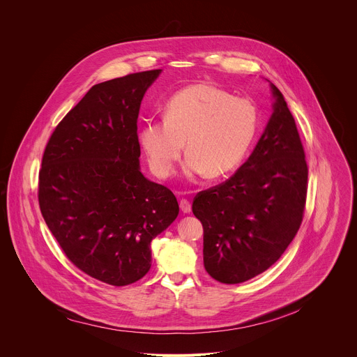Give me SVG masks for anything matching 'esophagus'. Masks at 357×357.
<instances>
[{"label":"esophagus","mask_w":357,"mask_h":357,"mask_svg":"<svg viewBox=\"0 0 357 357\" xmlns=\"http://www.w3.org/2000/svg\"><path fill=\"white\" fill-rule=\"evenodd\" d=\"M179 206H181V211H182L183 213H190V211H192L190 202H189L188 199H185V197H182V199H181V202H179Z\"/></svg>","instance_id":"esophagus-1"}]
</instances>
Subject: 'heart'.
<instances>
[{
  "mask_svg": "<svg viewBox=\"0 0 357 357\" xmlns=\"http://www.w3.org/2000/svg\"><path fill=\"white\" fill-rule=\"evenodd\" d=\"M257 131L259 110L248 98L212 84H195L169 98L164 119L144 121L139 142L158 178L174 172L185 145L189 178H220L241 164Z\"/></svg>",
  "mask_w": 357,
  "mask_h": 357,
  "instance_id": "heart-1",
  "label": "heart"
}]
</instances>
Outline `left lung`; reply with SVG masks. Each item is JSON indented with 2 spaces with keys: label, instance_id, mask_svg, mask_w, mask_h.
I'll list each match as a JSON object with an SVG mask.
<instances>
[{
  "label": "left lung",
  "instance_id": "obj_1",
  "mask_svg": "<svg viewBox=\"0 0 357 357\" xmlns=\"http://www.w3.org/2000/svg\"><path fill=\"white\" fill-rule=\"evenodd\" d=\"M274 113L248 160L227 181L199 192L193 215L203 226V263L223 284L268 270L302 223L308 165L295 120L271 83Z\"/></svg>",
  "mask_w": 357,
  "mask_h": 357
}]
</instances>
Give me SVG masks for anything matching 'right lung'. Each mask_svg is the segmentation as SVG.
Wrapping results in <instances>:
<instances>
[{"mask_svg":"<svg viewBox=\"0 0 357 357\" xmlns=\"http://www.w3.org/2000/svg\"><path fill=\"white\" fill-rule=\"evenodd\" d=\"M161 69L94 84L50 135L39 171L40 213L66 257L114 287L151 268V241L178 216L175 195L139 171L137 120Z\"/></svg>","mask_w":357,"mask_h":357,"instance_id":"1","label":"right lung"}]
</instances>
